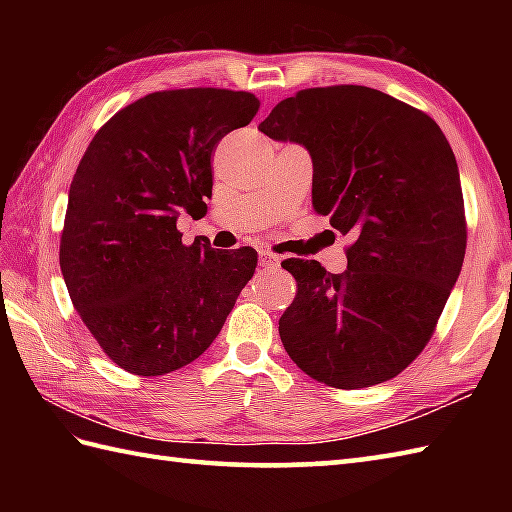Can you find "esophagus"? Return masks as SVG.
<instances>
[{
	"mask_svg": "<svg viewBox=\"0 0 512 512\" xmlns=\"http://www.w3.org/2000/svg\"><path fill=\"white\" fill-rule=\"evenodd\" d=\"M259 266H262V268H279L281 259L273 253H268V250H262V253H259Z\"/></svg>",
	"mask_w": 512,
	"mask_h": 512,
	"instance_id": "esophagus-1",
	"label": "esophagus"
}]
</instances>
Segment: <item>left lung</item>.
<instances>
[{
  "label": "left lung",
  "mask_w": 512,
  "mask_h": 512,
  "mask_svg": "<svg viewBox=\"0 0 512 512\" xmlns=\"http://www.w3.org/2000/svg\"><path fill=\"white\" fill-rule=\"evenodd\" d=\"M259 132L312 158V204L354 244L347 270L286 259L297 297L279 319L288 356L319 383L372 387L431 339L466 250L458 162L438 123L365 85L301 90Z\"/></svg>",
  "instance_id": "8db88e82"
}]
</instances>
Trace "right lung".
<instances>
[{
    "label": "right lung",
    "mask_w": 512,
    "mask_h": 512,
    "mask_svg": "<svg viewBox=\"0 0 512 512\" xmlns=\"http://www.w3.org/2000/svg\"><path fill=\"white\" fill-rule=\"evenodd\" d=\"M259 110L250 92L147 94L107 121L70 184L59 264L76 312L112 361L165 376L206 352L257 268L250 246L182 244L206 213L211 154Z\"/></svg>",
    "instance_id": "1"
}]
</instances>
